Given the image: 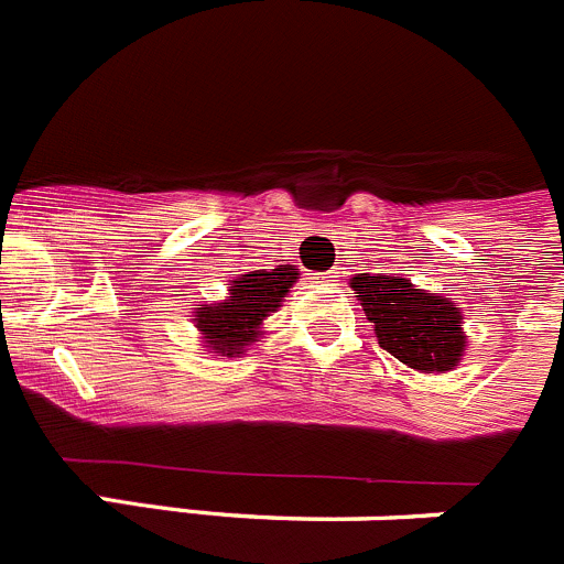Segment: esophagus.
Masks as SVG:
<instances>
[{"label": "esophagus", "mask_w": 564, "mask_h": 564, "mask_svg": "<svg viewBox=\"0 0 564 564\" xmlns=\"http://www.w3.org/2000/svg\"><path fill=\"white\" fill-rule=\"evenodd\" d=\"M336 273H338V271H330V273H325V276H316V279H322V282H327V285H333V282H338Z\"/></svg>", "instance_id": "obj_1"}]
</instances>
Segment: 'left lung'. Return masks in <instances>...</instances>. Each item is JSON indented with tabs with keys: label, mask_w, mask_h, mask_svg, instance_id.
<instances>
[{
	"label": "left lung",
	"mask_w": 564,
	"mask_h": 564,
	"mask_svg": "<svg viewBox=\"0 0 564 564\" xmlns=\"http://www.w3.org/2000/svg\"><path fill=\"white\" fill-rule=\"evenodd\" d=\"M350 288L376 325L378 344L412 370L449 372L466 350L463 313L449 299L415 288L410 279L358 273Z\"/></svg>",
	"instance_id": "8db88e82"
}]
</instances>
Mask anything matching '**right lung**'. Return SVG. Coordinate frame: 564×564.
Here are the masks:
<instances>
[{"mask_svg": "<svg viewBox=\"0 0 564 564\" xmlns=\"http://www.w3.org/2000/svg\"><path fill=\"white\" fill-rule=\"evenodd\" d=\"M299 279L296 265H276L271 271L242 273L231 282L228 299L217 305H197L194 327L200 330L203 344L212 352L239 356L248 344L262 336V322L276 307Z\"/></svg>", "mask_w": 564, "mask_h": 564, "instance_id": "1", "label": "right lung"}]
</instances>
